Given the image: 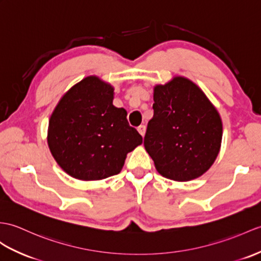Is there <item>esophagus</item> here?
Listing matches in <instances>:
<instances>
[{
	"label": "esophagus",
	"mask_w": 261,
	"mask_h": 261,
	"mask_svg": "<svg viewBox=\"0 0 261 261\" xmlns=\"http://www.w3.org/2000/svg\"><path fill=\"white\" fill-rule=\"evenodd\" d=\"M138 131H139V133H140V135H141L142 137H144V133H145V126H144V125L138 126Z\"/></svg>",
	"instance_id": "obj_1"
}]
</instances>
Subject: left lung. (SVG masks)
Segmentation results:
<instances>
[{"mask_svg":"<svg viewBox=\"0 0 261 261\" xmlns=\"http://www.w3.org/2000/svg\"><path fill=\"white\" fill-rule=\"evenodd\" d=\"M153 101L144 148L156 171L174 181L201 177L220 151L219 112L195 82L181 75L155 84Z\"/></svg>","mask_w":261,"mask_h":261,"instance_id":"obj_1","label":"left lung"}]
</instances>
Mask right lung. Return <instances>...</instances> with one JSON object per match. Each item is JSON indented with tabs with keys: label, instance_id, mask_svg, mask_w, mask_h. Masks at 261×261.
I'll list each match as a JSON object with an SVG mask.
<instances>
[{
	"label": "right lung",
	"instance_id": "right-lung-1",
	"mask_svg": "<svg viewBox=\"0 0 261 261\" xmlns=\"http://www.w3.org/2000/svg\"><path fill=\"white\" fill-rule=\"evenodd\" d=\"M114 88L96 75L74 84L51 114L47 144L72 178L93 181L118 174L126 154L142 143L126 111L113 106Z\"/></svg>",
	"mask_w": 261,
	"mask_h": 261
}]
</instances>
